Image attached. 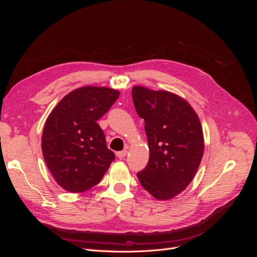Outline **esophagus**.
Segmentation results:
<instances>
[{"label": "esophagus", "mask_w": 257, "mask_h": 257, "mask_svg": "<svg viewBox=\"0 0 257 257\" xmlns=\"http://www.w3.org/2000/svg\"><path fill=\"white\" fill-rule=\"evenodd\" d=\"M126 154H127V150H126V149H125V150H122V151H120V152L116 153V155H118V158H120V159H122V158L125 157Z\"/></svg>", "instance_id": "34e87169"}]
</instances>
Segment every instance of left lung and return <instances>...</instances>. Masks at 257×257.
Listing matches in <instances>:
<instances>
[{"label":"left lung","instance_id":"1","mask_svg":"<svg viewBox=\"0 0 257 257\" xmlns=\"http://www.w3.org/2000/svg\"><path fill=\"white\" fill-rule=\"evenodd\" d=\"M135 109L145 121L149 162L137 174L143 188L160 200L174 198L195 176L204 154L199 118L186 100L168 91L132 89Z\"/></svg>","mask_w":257,"mask_h":257}]
</instances>
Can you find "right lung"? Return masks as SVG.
<instances>
[{"label": "right lung", "mask_w": 257, "mask_h": 257, "mask_svg": "<svg viewBox=\"0 0 257 257\" xmlns=\"http://www.w3.org/2000/svg\"><path fill=\"white\" fill-rule=\"evenodd\" d=\"M119 95L110 88L85 85L68 93L48 115L42 151L54 180L64 190L88 191L102 180L114 160L96 121Z\"/></svg>", "instance_id": "1"}]
</instances>
